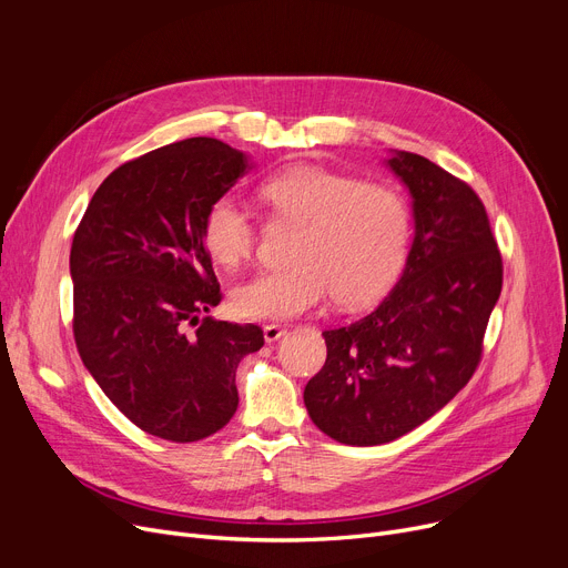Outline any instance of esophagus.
Here are the masks:
<instances>
[{"label": "esophagus", "instance_id": "1", "mask_svg": "<svg viewBox=\"0 0 568 568\" xmlns=\"http://www.w3.org/2000/svg\"><path fill=\"white\" fill-rule=\"evenodd\" d=\"M262 334H264V341H266V343H276V341L283 338L287 332H285V326H281V324H264V326H262Z\"/></svg>", "mask_w": 568, "mask_h": 568}]
</instances>
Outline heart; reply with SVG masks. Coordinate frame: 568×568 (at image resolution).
Listing matches in <instances>:
<instances>
[{
    "instance_id": "heart-1",
    "label": "heart",
    "mask_w": 568,
    "mask_h": 568,
    "mask_svg": "<svg viewBox=\"0 0 568 568\" xmlns=\"http://www.w3.org/2000/svg\"><path fill=\"white\" fill-rule=\"evenodd\" d=\"M260 197L278 221L300 225L292 266L266 268L232 290L230 306L244 320H292L336 292V302H373L398 276L409 212L389 186L356 182L329 168L300 163L268 176ZM204 244L223 266L248 260L257 227L234 200L206 209Z\"/></svg>"
}]
</instances>
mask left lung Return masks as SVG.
Listing matches in <instances>:
<instances>
[{
	"label": "left lung",
	"mask_w": 568,
	"mask_h": 568,
	"mask_svg": "<svg viewBox=\"0 0 568 568\" xmlns=\"http://www.w3.org/2000/svg\"><path fill=\"white\" fill-rule=\"evenodd\" d=\"M384 163L412 197L405 268L375 311L322 334L326 362L304 389L313 424L349 446L394 442L463 389L501 292L479 195L419 154L392 149Z\"/></svg>",
	"instance_id": "1"
}]
</instances>
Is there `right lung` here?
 <instances>
[{
  "instance_id": "right-lung-1",
  "label": "right lung",
  "mask_w": 568,
  "mask_h": 568,
  "mask_svg": "<svg viewBox=\"0 0 568 568\" xmlns=\"http://www.w3.org/2000/svg\"><path fill=\"white\" fill-rule=\"evenodd\" d=\"M251 168L216 138L165 144L108 174L73 234L80 359L154 437L184 444L221 430L239 405V362L264 345L255 324L200 320L221 302L206 209Z\"/></svg>"
}]
</instances>
